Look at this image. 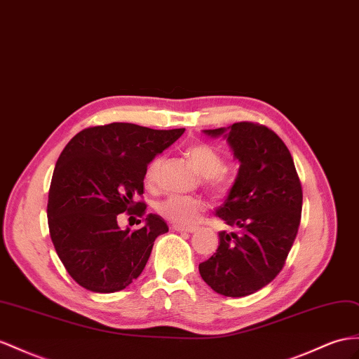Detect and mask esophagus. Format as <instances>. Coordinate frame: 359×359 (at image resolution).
<instances>
[{
	"label": "esophagus",
	"instance_id": "1",
	"mask_svg": "<svg viewBox=\"0 0 359 359\" xmlns=\"http://www.w3.org/2000/svg\"><path fill=\"white\" fill-rule=\"evenodd\" d=\"M172 231H176V232H187V233H192V232H196L197 229H196V227H191V226H179V224H174V226H172Z\"/></svg>",
	"mask_w": 359,
	"mask_h": 359
}]
</instances>
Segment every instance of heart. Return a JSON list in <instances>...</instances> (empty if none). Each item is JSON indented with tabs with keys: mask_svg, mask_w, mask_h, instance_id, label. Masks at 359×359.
Here are the masks:
<instances>
[{
	"mask_svg": "<svg viewBox=\"0 0 359 359\" xmlns=\"http://www.w3.org/2000/svg\"><path fill=\"white\" fill-rule=\"evenodd\" d=\"M185 154L191 163L194 165L200 176L206 177V183L215 192H224L229 187L227 177L224 176V161L214 147L205 142H194L187 147ZM161 158H154L145 168V182L151 185L156 179V172L159 170ZM205 203L197 197L187 196H170L159 205V212L174 224L189 226L197 222Z\"/></svg>",
	"mask_w": 359,
	"mask_h": 359,
	"instance_id": "b5f03b06",
	"label": "heart"
}]
</instances>
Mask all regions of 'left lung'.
Wrapping results in <instances>:
<instances>
[{
  "label": "left lung",
  "instance_id": "8db88e82",
  "mask_svg": "<svg viewBox=\"0 0 359 359\" xmlns=\"http://www.w3.org/2000/svg\"><path fill=\"white\" fill-rule=\"evenodd\" d=\"M223 136L240 162L236 179L215 215L235 229L198 271L215 292L244 297L269 285L283 269L302 217V185L287 145L265 126L235 123L203 130Z\"/></svg>",
  "mask_w": 359,
  "mask_h": 359
}]
</instances>
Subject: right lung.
<instances>
[{
  "label": "right lung",
  "mask_w": 359,
  "mask_h": 359,
  "mask_svg": "<svg viewBox=\"0 0 359 359\" xmlns=\"http://www.w3.org/2000/svg\"><path fill=\"white\" fill-rule=\"evenodd\" d=\"M183 132L130 123L95 126L60 153L48 192V227L57 256L80 287L121 291L142 273L154 240L168 226L149 214L141 229L123 231L116 218L145 214V203L136 198L144 194L147 165Z\"/></svg>",
  "instance_id": "add662e5"
}]
</instances>
